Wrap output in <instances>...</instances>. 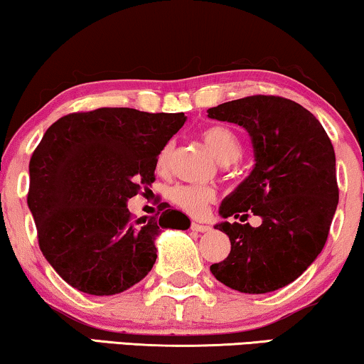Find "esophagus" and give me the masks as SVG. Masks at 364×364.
<instances>
[{"label": "esophagus", "instance_id": "1", "mask_svg": "<svg viewBox=\"0 0 364 364\" xmlns=\"http://www.w3.org/2000/svg\"><path fill=\"white\" fill-rule=\"evenodd\" d=\"M191 229H193V231H196V232L211 231V228H209V226H204V224H198V223H191Z\"/></svg>", "mask_w": 364, "mask_h": 364}]
</instances>
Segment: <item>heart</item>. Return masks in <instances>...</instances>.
Wrapping results in <instances>:
<instances>
[{"label": "heart", "instance_id": "obj_1", "mask_svg": "<svg viewBox=\"0 0 364 364\" xmlns=\"http://www.w3.org/2000/svg\"><path fill=\"white\" fill-rule=\"evenodd\" d=\"M203 141L206 143L209 151L223 165H229L237 160L242 153V145L232 129L226 125H211L201 132ZM173 155V143L168 141L156 156V170L163 173L170 166ZM168 198L178 208L191 216H201L206 211L208 204L214 201L216 191L209 186H194V184H175L168 189Z\"/></svg>", "mask_w": 364, "mask_h": 364}]
</instances>
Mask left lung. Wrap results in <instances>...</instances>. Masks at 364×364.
I'll list each match as a JSON object with an SVG mask.
<instances>
[{
	"label": "left lung",
	"instance_id": "1",
	"mask_svg": "<svg viewBox=\"0 0 364 364\" xmlns=\"http://www.w3.org/2000/svg\"><path fill=\"white\" fill-rule=\"evenodd\" d=\"M244 127L255 165L219 209L223 218H262L218 224L231 252L213 264L219 282L244 294H267L294 282L321 252L338 204L335 150L314 114L279 95H250L208 110Z\"/></svg>",
	"mask_w": 364,
	"mask_h": 364
}]
</instances>
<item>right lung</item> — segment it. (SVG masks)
I'll return each mask as SVG.
<instances>
[{
    "label": "right lung",
    "instance_id": "obj_1",
    "mask_svg": "<svg viewBox=\"0 0 364 364\" xmlns=\"http://www.w3.org/2000/svg\"><path fill=\"white\" fill-rule=\"evenodd\" d=\"M184 122V114L102 107L60 117L46 130L29 161L28 206L41 252L74 289H130L155 264L158 232L189 228L175 209L141 223L127 208L155 181L158 153Z\"/></svg>",
    "mask_w": 364,
    "mask_h": 364
}]
</instances>
